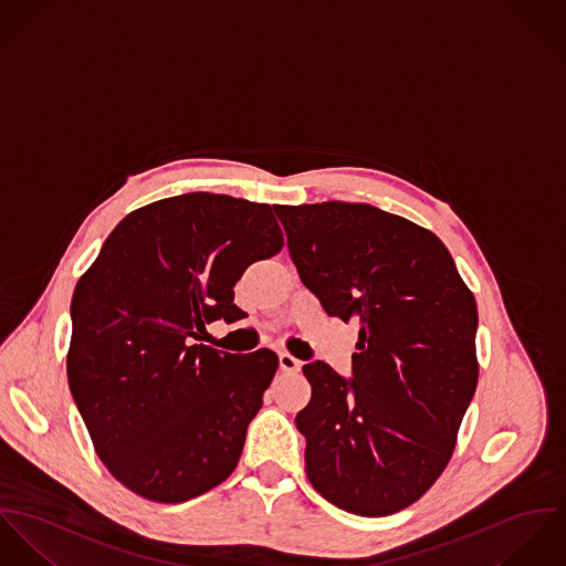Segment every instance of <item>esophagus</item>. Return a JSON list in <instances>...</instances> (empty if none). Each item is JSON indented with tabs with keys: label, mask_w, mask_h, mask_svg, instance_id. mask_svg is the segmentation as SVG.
<instances>
[{
	"label": "esophagus",
	"mask_w": 566,
	"mask_h": 566,
	"mask_svg": "<svg viewBox=\"0 0 566 566\" xmlns=\"http://www.w3.org/2000/svg\"><path fill=\"white\" fill-rule=\"evenodd\" d=\"M280 369L286 371V374H297V371L302 369V363H300L295 356L282 352V354H280Z\"/></svg>",
	"instance_id": "34e87169"
}]
</instances>
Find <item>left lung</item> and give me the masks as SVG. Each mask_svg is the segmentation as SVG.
Instances as JSON below:
<instances>
[{
  "label": "left lung",
  "instance_id": "8db88e82",
  "mask_svg": "<svg viewBox=\"0 0 566 566\" xmlns=\"http://www.w3.org/2000/svg\"><path fill=\"white\" fill-rule=\"evenodd\" d=\"M275 212L323 311L360 323L352 379L304 367L308 480L347 512L395 514L439 480L473 399V293L439 237L399 214L345 201Z\"/></svg>",
  "mask_w": 566,
  "mask_h": 566
}]
</instances>
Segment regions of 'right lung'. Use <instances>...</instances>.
I'll use <instances>...</instances> for the list:
<instances>
[{"instance_id": "add662e5", "label": "right lung", "mask_w": 566, "mask_h": 566, "mask_svg": "<svg viewBox=\"0 0 566 566\" xmlns=\"http://www.w3.org/2000/svg\"><path fill=\"white\" fill-rule=\"evenodd\" d=\"M282 245L269 203L187 192L129 212L80 277L69 388L99 460L132 493L189 502L237 469L277 356L199 340L239 313L245 269Z\"/></svg>"}]
</instances>
